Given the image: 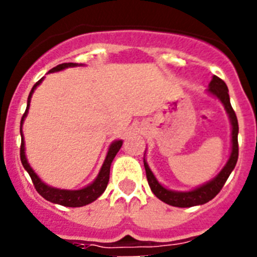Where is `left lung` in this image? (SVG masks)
I'll use <instances>...</instances> for the list:
<instances>
[{"instance_id":"obj_1","label":"left lung","mask_w":257,"mask_h":257,"mask_svg":"<svg viewBox=\"0 0 257 257\" xmlns=\"http://www.w3.org/2000/svg\"><path fill=\"white\" fill-rule=\"evenodd\" d=\"M207 92L216 99H219L220 103L224 105L226 110V114L229 117V121L231 124V145H230V156H229L228 161H226L225 166L222 167L221 171L212 179V180L207 181V183L202 184L199 187L194 188L192 190H187V192H180V190H171L163 187L160 181L157 180L152 170L149 169L148 163L144 158V167L145 172H147V179H148V184L151 187L152 192L157 198H160L161 201L167 203L170 206H175V207H193V206L203 205L207 203L208 201L216 197L217 193L221 190L224 187L225 181L228 180L229 175L234 170L235 165L238 161V121L237 115H235L234 110L230 105V99H229V90L226 87L225 82L220 79L219 77L213 76L211 79L210 85H208Z\"/></svg>"}]
</instances>
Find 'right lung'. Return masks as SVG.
<instances>
[{
    "label": "right lung",
    "instance_id": "right-lung-1",
    "mask_svg": "<svg viewBox=\"0 0 257 257\" xmlns=\"http://www.w3.org/2000/svg\"><path fill=\"white\" fill-rule=\"evenodd\" d=\"M83 64H78V63H63V64L56 65L55 68H52L51 70H49V73H55V72H60L63 69H67V68H73V67H81ZM45 78V77H44ZM44 78H41L37 83H36L33 87H32L31 92H29L28 101H27V109L26 113L23 114L22 122H20V135H22V147H20V160H22L23 167L27 170V172L31 176L32 181L35 184V188L41 196L44 197L46 201L51 202V203H56V205L65 206V207H82V206L88 205L91 202L96 201L99 197L101 196L105 190L106 185H108L109 181V172H110V165H112L113 160H114L115 154L118 153V151L121 149L122 147V140H114L112 144L109 145V149L106 152L105 160H104L103 166H101L100 171L97 174V176L95 178V180L91 184L86 185L85 188H81V189L72 190V189H59L55 187H50L46 183L41 180L40 176L35 172V170L32 169L31 165L28 163L26 156V143H24V136H23V123H24V119L28 115L29 105H31V99L32 95L35 92L36 88L42 83Z\"/></svg>",
    "mask_w": 257,
    "mask_h": 257
}]
</instances>
